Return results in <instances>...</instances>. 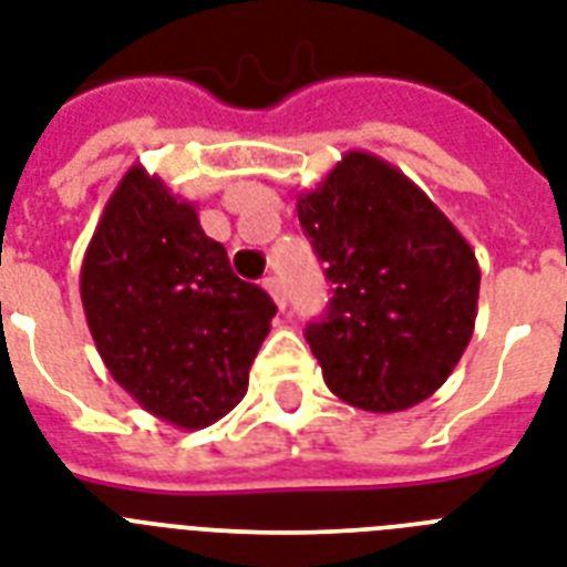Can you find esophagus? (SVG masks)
<instances>
[{"label":"esophagus","instance_id":"34e87169","mask_svg":"<svg viewBox=\"0 0 567 567\" xmlns=\"http://www.w3.org/2000/svg\"><path fill=\"white\" fill-rule=\"evenodd\" d=\"M261 285H265V291L274 297L276 306H279V309H285V293H282V285H279V279H276V276H267Z\"/></svg>","mask_w":567,"mask_h":567}]
</instances>
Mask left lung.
<instances>
[{"mask_svg": "<svg viewBox=\"0 0 567 567\" xmlns=\"http://www.w3.org/2000/svg\"><path fill=\"white\" fill-rule=\"evenodd\" d=\"M332 288L306 341L329 391L405 412L439 391L474 336L480 265L462 231L403 171L353 150L297 196Z\"/></svg>", "mask_w": 567, "mask_h": 567, "instance_id": "obj_1", "label": "left lung"}]
</instances>
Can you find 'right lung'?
Here are the masks:
<instances>
[{
  "mask_svg": "<svg viewBox=\"0 0 567 567\" xmlns=\"http://www.w3.org/2000/svg\"><path fill=\"white\" fill-rule=\"evenodd\" d=\"M79 285L102 362L146 412L203 430L244 400L274 300L141 164L105 203Z\"/></svg>",
  "mask_w": 567,
  "mask_h": 567,
  "instance_id": "obj_1",
  "label": "right lung"
}]
</instances>
